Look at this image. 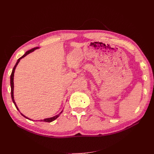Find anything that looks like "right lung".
Segmentation results:
<instances>
[{"label": "right lung", "instance_id": "1", "mask_svg": "<svg viewBox=\"0 0 154 154\" xmlns=\"http://www.w3.org/2000/svg\"><path fill=\"white\" fill-rule=\"evenodd\" d=\"M38 48H39L38 47V48H33V49H30V50H29V51H27V52H26V53L22 56V57H21L20 58L18 59L17 62V63H16V64H15V66H14V67H13V71H12V72H11V76H10L11 94V98H12V101H13V103H14V105H15L18 111H19V109H18V106H17V104H16V103H15V100H14V94H13V91H14V82H13V80H14V73H15V69H16V67H17V66L18 63H19V62L20 61V60H21L22 58H24V57H25L26 56H27V54H29L30 53L33 52V51H34L35 50H36V49H38ZM19 112H20V111H19ZM62 112H63V110H62L61 112H60L58 114H57V116H53V117H52V118H45V119H42V120H40V122H49V123L52 122H53V121H54L56 119L58 118L59 117L60 115L62 113ZM20 114H22V116H24V117H25L26 118L28 119H29V120H31V119H29V118H27V117H26V116H25L24 114H22V113H20Z\"/></svg>", "mask_w": 154, "mask_h": 154}]
</instances>
